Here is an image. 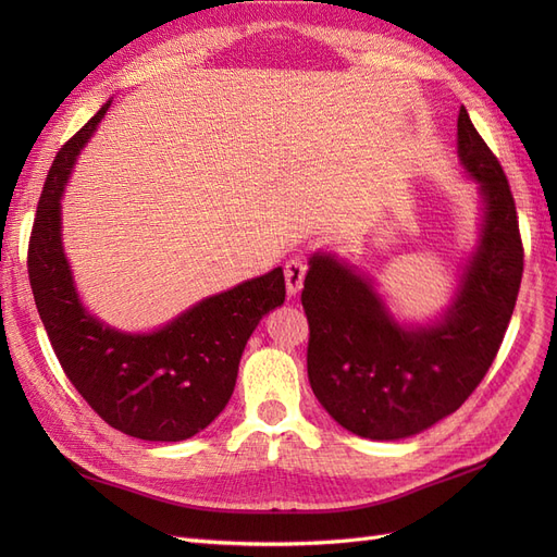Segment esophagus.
Listing matches in <instances>:
<instances>
[{
    "instance_id": "obj_1",
    "label": "esophagus",
    "mask_w": 557,
    "mask_h": 557,
    "mask_svg": "<svg viewBox=\"0 0 557 557\" xmlns=\"http://www.w3.org/2000/svg\"><path fill=\"white\" fill-rule=\"evenodd\" d=\"M283 274H285V288H288V295H297L301 290V283H305L307 276V262L305 258H290L283 267Z\"/></svg>"
}]
</instances>
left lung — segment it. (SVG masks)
<instances>
[{
    "instance_id": "8db88e82",
    "label": "left lung",
    "mask_w": 557,
    "mask_h": 557,
    "mask_svg": "<svg viewBox=\"0 0 557 557\" xmlns=\"http://www.w3.org/2000/svg\"><path fill=\"white\" fill-rule=\"evenodd\" d=\"M458 156L483 195V227L458 295L440 323L401 327L374 285L315 252L301 290L307 372L325 411L364 440H404L458 411L502 346L522 278L516 201L499 160L458 115Z\"/></svg>"
}]
</instances>
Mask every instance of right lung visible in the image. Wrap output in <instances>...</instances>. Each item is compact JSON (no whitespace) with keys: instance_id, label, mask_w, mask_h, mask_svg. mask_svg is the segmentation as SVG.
<instances>
[{"instance_id":"obj_1","label":"right lung","mask_w":557,"mask_h":557,"mask_svg":"<svg viewBox=\"0 0 557 557\" xmlns=\"http://www.w3.org/2000/svg\"><path fill=\"white\" fill-rule=\"evenodd\" d=\"M111 102L99 109L50 164L27 248L29 285L66 379L95 413L146 442H183L225 409L239 360L262 315L285 299L283 269L239 283L150 334L99 323L78 301L62 250L60 199L76 156Z\"/></svg>"}]
</instances>
